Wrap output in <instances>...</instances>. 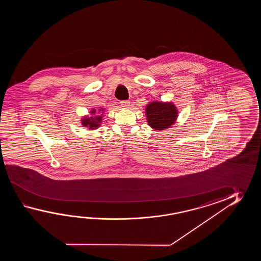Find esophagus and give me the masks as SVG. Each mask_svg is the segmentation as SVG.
I'll return each instance as SVG.
<instances>
[{
    "label": "esophagus",
    "mask_w": 261,
    "mask_h": 261,
    "mask_svg": "<svg viewBox=\"0 0 261 261\" xmlns=\"http://www.w3.org/2000/svg\"><path fill=\"white\" fill-rule=\"evenodd\" d=\"M120 105H121L122 107L128 108V106H129V100H121V101H120Z\"/></svg>",
    "instance_id": "34e87169"
}]
</instances>
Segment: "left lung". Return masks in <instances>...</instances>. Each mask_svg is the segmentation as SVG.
I'll return each instance as SVG.
<instances>
[{
    "instance_id": "8db88e82",
    "label": "left lung",
    "mask_w": 261,
    "mask_h": 261,
    "mask_svg": "<svg viewBox=\"0 0 261 261\" xmlns=\"http://www.w3.org/2000/svg\"><path fill=\"white\" fill-rule=\"evenodd\" d=\"M145 113L149 126L158 130L169 128L177 117V109L171 102H151L146 107Z\"/></svg>"
}]
</instances>
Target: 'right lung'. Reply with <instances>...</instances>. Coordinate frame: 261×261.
Wrapping results in <instances>:
<instances>
[{"mask_svg":"<svg viewBox=\"0 0 261 261\" xmlns=\"http://www.w3.org/2000/svg\"><path fill=\"white\" fill-rule=\"evenodd\" d=\"M95 111L91 112V114H94ZM101 117H86L83 118L82 120V124H83L84 127H88L89 128H96L99 126V123L101 120Z\"/></svg>","mask_w":261,"mask_h":261,"instance_id":"add662e5","label":"right lung"}]
</instances>
